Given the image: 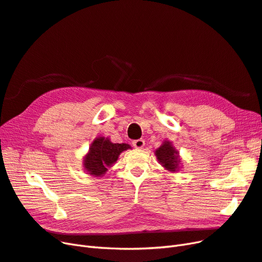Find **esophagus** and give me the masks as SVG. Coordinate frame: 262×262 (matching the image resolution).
Listing matches in <instances>:
<instances>
[{"mask_svg":"<svg viewBox=\"0 0 262 262\" xmlns=\"http://www.w3.org/2000/svg\"><path fill=\"white\" fill-rule=\"evenodd\" d=\"M132 144H133V146L136 147V148H142V147L145 145V141L143 139H139V140L133 141Z\"/></svg>","mask_w":262,"mask_h":262,"instance_id":"esophagus-1","label":"esophagus"}]
</instances>
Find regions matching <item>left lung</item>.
Instances as JSON below:
<instances>
[{"label": "left lung", "instance_id": "obj_1", "mask_svg": "<svg viewBox=\"0 0 262 262\" xmlns=\"http://www.w3.org/2000/svg\"><path fill=\"white\" fill-rule=\"evenodd\" d=\"M155 156L158 163L170 172H177L181 168L179 152L168 140H165L163 144L155 150Z\"/></svg>", "mask_w": 262, "mask_h": 262}]
</instances>
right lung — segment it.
Wrapping results in <instances>:
<instances>
[{
  "label": "right lung",
  "instance_id": "right-lung-1",
  "mask_svg": "<svg viewBox=\"0 0 262 262\" xmlns=\"http://www.w3.org/2000/svg\"><path fill=\"white\" fill-rule=\"evenodd\" d=\"M129 148L131 146L126 143H113L109 138L97 137L83 158V167L89 175L104 176L108 168L118 161L119 155Z\"/></svg>",
  "mask_w": 262,
  "mask_h": 262
}]
</instances>
